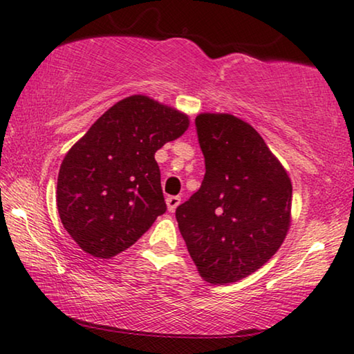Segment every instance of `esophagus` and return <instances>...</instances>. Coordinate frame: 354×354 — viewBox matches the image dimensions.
Here are the masks:
<instances>
[{"mask_svg": "<svg viewBox=\"0 0 354 354\" xmlns=\"http://www.w3.org/2000/svg\"><path fill=\"white\" fill-rule=\"evenodd\" d=\"M179 203H181V198H179V196H169V198H167V209H169V212H175V209L179 206Z\"/></svg>", "mask_w": 354, "mask_h": 354, "instance_id": "1", "label": "esophagus"}]
</instances>
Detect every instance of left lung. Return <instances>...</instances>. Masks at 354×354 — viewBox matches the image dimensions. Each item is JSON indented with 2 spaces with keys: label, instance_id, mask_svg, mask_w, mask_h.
Returning <instances> with one entry per match:
<instances>
[{
  "label": "left lung",
  "instance_id": "1",
  "mask_svg": "<svg viewBox=\"0 0 354 354\" xmlns=\"http://www.w3.org/2000/svg\"><path fill=\"white\" fill-rule=\"evenodd\" d=\"M195 124L206 173L176 220L201 278L223 286L254 273L284 242L292 183L250 123L203 112Z\"/></svg>",
  "mask_w": 354,
  "mask_h": 354
}]
</instances>
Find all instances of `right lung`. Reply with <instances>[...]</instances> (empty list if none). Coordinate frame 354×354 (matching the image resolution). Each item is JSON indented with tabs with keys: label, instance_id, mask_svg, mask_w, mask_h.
Here are the masks:
<instances>
[{
	"label": "right lung",
	"instance_id": "obj_1",
	"mask_svg": "<svg viewBox=\"0 0 354 354\" xmlns=\"http://www.w3.org/2000/svg\"><path fill=\"white\" fill-rule=\"evenodd\" d=\"M187 113L145 95L107 109L68 149L57 176L65 231L93 257L134 245L165 212L154 153L187 131Z\"/></svg>",
	"mask_w": 354,
	"mask_h": 354
}]
</instances>
